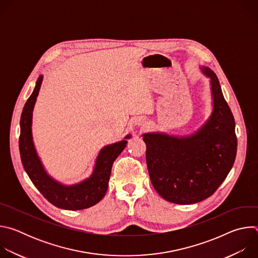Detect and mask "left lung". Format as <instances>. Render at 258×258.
I'll use <instances>...</instances> for the list:
<instances>
[{"label":"left lung","instance_id":"1","mask_svg":"<svg viewBox=\"0 0 258 258\" xmlns=\"http://www.w3.org/2000/svg\"><path fill=\"white\" fill-rule=\"evenodd\" d=\"M211 79L213 111L207 122L188 138L145 134L146 161L156 192L176 204H193L210 197L235 162V119L215 73Z\"/></svg>","mask_w":258,"mask_h":258}]
</instances>
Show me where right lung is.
Wrapping results in <instances>:
<instances>
[{
	"label": "right lung",
	"instance_id": "1",
	"mask_svg": "<svg viewBox=\"0 0 258 258\" xmlns=\"http://www.w3.org/2000/svg\"><path fill=\"white\" fill-rule=\"evenodd\" d=\"M43 77L36 82L35 88L27 99L20 118L19 151L22 165L35 188L53 205L62 209L80 210L97 204L105 196L114 160L125 148L127 141L104 147L101 150L93 174L76 186L66 187L51 178L45 171L34 150L31 137L32 109L39 95ZM130 138V135L125 139Z\"/></svg>",
	"mask_w": 258,
	"mask_h": 258
}]
</instances>
